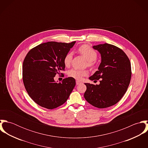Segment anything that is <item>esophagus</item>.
I'll use <instances>...</instances> for the list:
<instances>
[{
	"label": "esophagus",
	"instance_id": "1",
	"mask_svg": "<svg viewBox=\"0 0 148 148\" xmlns=\"http://www.w3.org/2000/svg\"><path fill=\"white\" fill-rule=\"evenodd\" d=\"M76 85L80 84L82 83H81L80 82H79V81H76Z\"/></svg>",
	"mask_w": 148,
	"mask_h": 148
}]
</instances>
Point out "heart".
<instances>
[{"instance_id": "1", "label": "heart", "mask_w": 148, "mask_h": 148, "mask_svg": "<svg viewBox=\"0 0 148 148\" xmlns=\"http://www.w3.org/2000/svg\"><path fill=\"white\" fill-rule=\"evenodd\" d=\"M78 52L82 55L88 60V65L89 66H93L95 64V60L97 57V52L90 47L89 45L84 44L81 45L78 48ZM72 60V53L71 52L68 53L64 58V64L65 66L68 67L70 66ZM88 71L87 70H82L78 69H72L68 72L69 77H72L76 80H81L83 77L87 76Z\"/></svg>"}]
</instances>
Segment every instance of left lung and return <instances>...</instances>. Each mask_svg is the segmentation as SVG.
<instances>
[{"mask_svg": "<svg viewBox=\"0 0 148 148\" xmlns=\"http://www.w3.org/2000/svg\"><path fill=\"white\" fill-rule=\"evenodd\" d=\"M101 54V62L89 79L99 80L100 84L85 83V99L98 108H106L117 104L123 97L130 82L132 71L130 60L120 48L105 43L94 45Z\"/></svg>", "mask_w": 148, "mask_h": 148, "instance_id": "left-lung-1", "label": "left lung"}]
</instances>
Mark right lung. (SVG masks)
Instances as JSON below:
<instances>
[{
  "instance_id": "right-lung-1",
  "label": "right lung",
  "mask_w": 148,
  "mask_h": 148,
  "mask_svg": "<svg viewBox=\"0 0 148 148\" xmlns=\"http://www.w3.org/2000/svg\"><path fill=\"white\" fill-rule=\"evenodd\" d=\"M76 42H49L32 48L23 63V82L29 97L39 106L52 109L63 105L75 85L72 77L62 83L54 80L56 74H63L64 58Z\"/></svg>"
}]
</instances>
